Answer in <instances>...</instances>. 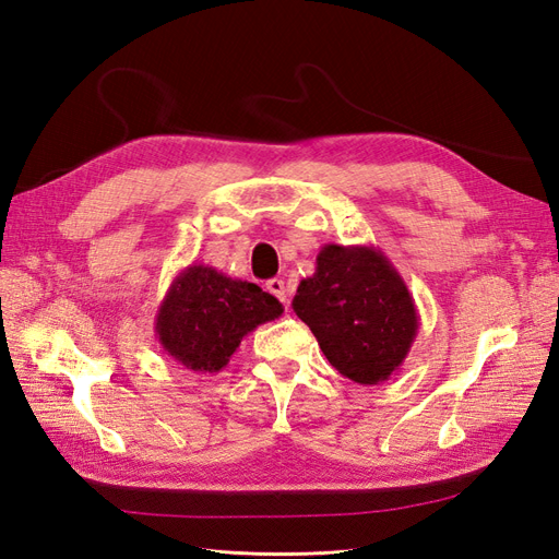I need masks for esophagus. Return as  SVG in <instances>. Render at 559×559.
Masks as SVG:
<instances>
[{
	"instance_id": "1",
	"label": "esophagus",
	"mask_w": 559,
	"mask_h": 559,
	"mask_svg": "<svg viewBox=\"0 0 559 559\" xmlns=\"http://www.w3.org/2000/svg\"><path fill=\"white\" fill-rule=\"evenodd\" d=\"M266 290L272 293L278 301H283V304H287V297H290V290H287V285H285V281H281V278H272V281H266Z\"/></svg>"
}]
</instances>
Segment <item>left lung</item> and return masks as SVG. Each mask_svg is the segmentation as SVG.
Masks as SVG:
<instances>
[{"mask_svg":"<svg viewBox=\"0 0 559 559\" xmlns=\"http://www.w3.org/2000/svg\"><path fill=\"white\" fill-rule=\"evenodd\" d=\"M293 309L330 365L359 385L390 381L420 325L404 278L376 246H322Z\"/></svg>","mask_w":559,"mask_h":559,"instance_id":"left-lung-1","label":"left lung"}]
</instances>
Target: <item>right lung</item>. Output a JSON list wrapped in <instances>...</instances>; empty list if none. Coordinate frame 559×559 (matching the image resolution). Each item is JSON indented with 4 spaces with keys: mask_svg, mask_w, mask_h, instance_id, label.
<instances>
[{
    "mask_svg": "<svg viewBox=\"0 0 559 559\" xmlns=\"http://www.w3.org/2000/svg\"><path fill=\"white\" fill-rule=\"evenodd\" d=\"M283 313V304L255 283L192 262L157 306L155 334L178 365L197 373L227 367L248 332Z\"/></svg>",
    "mask_w": 559,
    "mask_h": 559,
    "instance_id": "1",
    "label": "right lung"
}]
</instances>
